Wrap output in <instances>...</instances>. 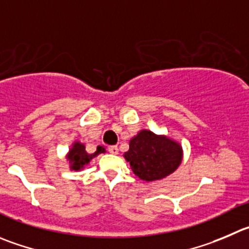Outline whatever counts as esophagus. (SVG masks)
<instances>
[{
  "mask_svg": "<svg viewBox=\"0 0 249 249\" xmlns=\"http://www.w3.org/2000/svg\"><path fill=\"white\" fill-rule=\"evenodd\" d=\"M108 151H110L111 154H118V148L116 145H111V146H108Z\"/></svg>",
  "mask_w": 249,
  "mask_h": 249,
  "instance_id": "obj_1",
  "label": "esophagus"
}]
</instances>
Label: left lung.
I'll use <instances>...</instances> for the list:
<instances>
[{
	"mask_svg": "<svg viewBox=\"0 0 249 249\" xmlns=\"http://www.w3.org/2000/svg\"><path fill=\"white\" fill-rule=\"evenodd\" d=\"M136 176L145 182L162 179L174 174L183 159L182 145L166 134L142 129L129 141L123 154Z\"/></svg>",
	"mask_w": 249,
	"mask_h": 249,
	"instance_id": "8db88e82",
	"label": "left lung"
}]
</instances>
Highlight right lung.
<instances>
[{
	"mask_svg": "<svg viewBox=\"0 0 249 249\" xmlns=\"http://www.w3.org/2000/svg\"><path fill=\"white\" fill-rule=\"evenodd\" d=\"M106 153L105 146L99 145L96 148L95 153L89 154L85 150V145L79 141L73 142L72 148L68 150L67 155H66V160H67L68 165H70V169L72 171H82L84 170V167L87 165H89L90 160H93L94 158L99 155V154Z\"/></svg>",
	"mask_w": 249,
	"mask_h": 249,
	"instance_id": "right-lung-1",
	"label": "right lung"
}]
</instances>
